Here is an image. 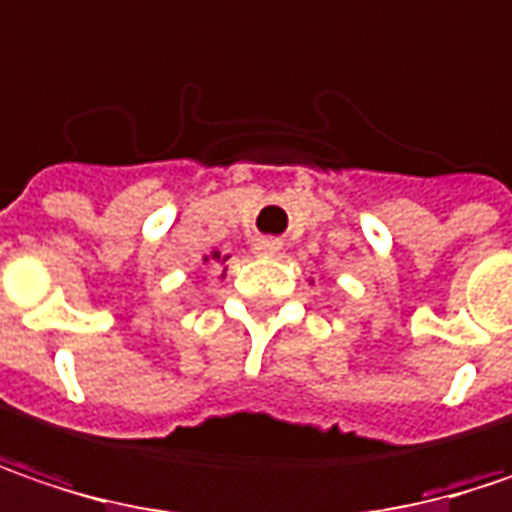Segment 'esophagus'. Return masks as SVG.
<instances>
[{"mask_svg":"<svg viewBox=\"0 0 512 512\" xmlns=\"http://www.w3.org/2000/svg\"><path fill=\"white\" fill-rule=\"evenodd\" d=\"M279 247H282V242H279V239H273V236H262V239H256V242H253V250H256V253H262V256H273V253H279Z\"/></svg>","mask_w":512,"mask_h":512,"instance_id":"esophagus-1","label":"esophagus"}]
</instances>
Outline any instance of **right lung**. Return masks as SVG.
<instances>
[{
    "mask_svg": "<svg viewBox=\"0 0 512 512\" xmlns=\"http://www.w3.org/2000/svg\"><path fill=\"white\" fill-rule=\"evenodd\" d=\"M213 259H216V262H221V265H224V262H227V256H221V253H213ZM204 262H207V256H204Z\"/></svg>",
    "mask_w": 512,
    "mask_h": 512,
    "instance_id": "1",
    "label": "right lung"
}]
</instances>
